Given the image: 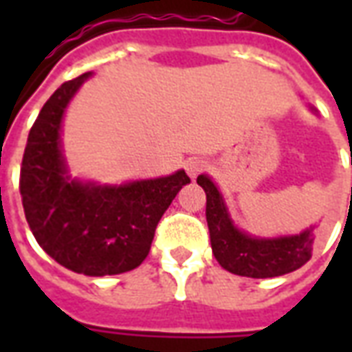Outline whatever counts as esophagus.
I'll list each match as a JSON object with an SVG mask.
<instances>
[{"label": "esophagus", "instance_id": "obj_1", "mask_svg": "<svg viewBox=\"0 0 352 352\" xmlns=\"http://www.w3.org/2000/svg\"><path fill=\"white\" fill-rule=\"evenodd\" d=\"M207 169V162L206 160H199V158H192V160L186 162V173L192 177V179H196V177L201 173V171H206Z\"/></svg>", "mask_w": 352, "mask_h": 352}]
</instances>
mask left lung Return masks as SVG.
<instances>
[{
	"label": "left lung",
	"mask_w": 352,
	"mask_h": 352,
	"mask_svg": "<svg viewBox=\"0 0 352 352\" xmlns=\"http://www.w3.org/2000/svg\"><path fill=\"white\" fill-rule=\"evenodd\" d=\"M311 111L315 109L311 107ZM198 184L207 196L206 217L211 249L224 270L243 277L265 279L294 272L311 258L315 226H309L296 236H249L230 219L228 207L217 184L207 175H199Z\"/></svg>",
	"instance_id": "1"
}]
</instances>
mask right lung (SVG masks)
Instances as JSON below:
<instances>
[{
	"label": "right lung",
	"mask_w": 352,
	"mask_h": 352,
	"mask_svg": "<svg viewBox=\"0 0 352 352\" xmlns=\"http://www.w3.org/2000/svg\"><path fill=\"white\" fill-rule=\"evenodd\" d=\"M90 75L64 82L43 105L28 135L20 196L43 251L72 272L103 277L130 272L146 258L162 214L190 179L184 169L124 184L69 175L60 139L62 120Z\"/></svg>",
	"instance_id": "1"
}]
</instances>
